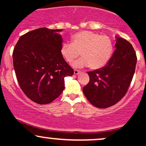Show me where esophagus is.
<instances>
[{"mask_svg": "<svg viewBox=\"0 0 146 146\" xmlns=\"http://www.w3.org/2000/svg\"><path fill=\"white\" fill-rule=\"evenodd\" d=\"M80 73H81V71H78V70H74V74L75 75H78V74H80Z\"/></svg>", "mask_w": 146, "mask_h": 146, "instance_id": "obj_1", "label": "esophagus"}]
</instances>
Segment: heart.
<instances>
[{
    "mask_svg": "<svg viewBox=\"0 0 146 146\" xmlns=\"http://www.w3.org/2000/svg\"><path fill=\"white\" fill-rule=\"evenodd\" d=\"M114 46L110 37L93 31H80L71 37V43L64 42L60 53L68 63H71L80 54L82 58L72 64L75 68L89 66L93 70L104 66L113 53Z\"/></svg>",
    "mask_w": 146,
    "mask_h": 146,
    "instance_id": "obj_1",
    "label": "heart"
}]
</instances>
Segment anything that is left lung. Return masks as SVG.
<instances>
[{"label":"left lung","instance_id":"left-lung-1","mask_svg":"<svg viewBox=\"0 0 146 146\" xmlns=\"http://www.w3.org/2000/svg\"><path fill=\"white\" fill-rule=\"evenodd\" d=\"M115 51L108 64L101 68L88 72L90 81L83 93L91 104L99 108L115 105L127 93L137 64L132 44L116 36Z\"/></svg>","mask_w":146,"mask_h":146}]
</instances>
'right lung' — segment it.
<instances>
[{"label": "right lung", "mask_w": 146, "mask_h": 146, "mask_svg": "<svg viewBox=\"0 0 146 146\" xmlns=\"http://www.w3.org/2000/svg\"><path fill=\"white\" fill-rule=\"evenodd\" d=\"M62 29L41 27L21 36L13 51V62L21 88L39 104H49L64 89V78L73 70L60 53Z\"/></svg>", "instance_id": "1"}]
</instances>
